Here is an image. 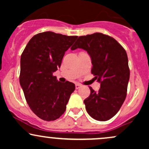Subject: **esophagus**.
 <instances>
[{"mask_svg": "<svg viewBox=\"0 0 149 149\" xmlns=\"http://www.w3.org/2000/svg\"><path fill=\"white\" fill-rule=\"evenodd\" d=\"M75 86H76V89H77V90H78V89H79V88H81L82 85H80V84H78V83H77V84H76V85H75Z\"/></svg>", "mask_w": 149, "mask_h": 149, "instance_id": "1", "label": "esophagus"}]
</instances>
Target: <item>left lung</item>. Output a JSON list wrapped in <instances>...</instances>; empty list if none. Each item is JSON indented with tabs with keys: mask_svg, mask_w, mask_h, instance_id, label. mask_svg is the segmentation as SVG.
<instances>
[{
	"mask_svg": "<svg viewBox=\"0 0 149 149\" xmlns=\"http://www.w3.org/2000/svg\"><path fill=\"white\" fill-rule=\"evenodd\" d=\"M86 50L91 57V72L100 83L98 92L90 87L84 100L87 112L94 119L106 121L118 112L127 95L130 69L126 51L113 38L95 33L78 38L71 47Z\"/></svg>",
	"mask_w": 149,
	"mask_h": 149,
	"instance_id": "left-lung-1",
	"label": "left lung"
}]
</instances>
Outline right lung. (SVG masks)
<instances>
[{
    "instance_id": "right-lung-1",
    "label": "right lung",
    "mask_w": 149,
    "mask_h": 149,
    "mask_svg": "<svg viewBox=\"0 0 149 149\" xmlns=\"http://www.w3.org/2000/svg\"><path fill=\"white\" fill-rule=\"evenodd\" d=\"M78 36L52 31L38 33L26 46L20 60L19 83L27 104L38 117L55 120L64 113L75 85L58 81L53 73Z\"/></svg>"
}]
</instances>
